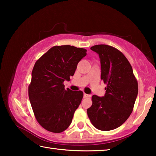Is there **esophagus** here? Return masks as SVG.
Here are the masks:
<instances>
[{"label": "esophagus", "instance_id": "1", "mask_svg": "<svg viewBox=\"0 0 156 156\" xmlns=\"http://www.w3.org/2000/svg\"><path fill=\"white\" fill-rule=\"evenodd\" d=\"M91 97V95H89V94H87L84 93V98H90Z\"/></svg>", "mask_w": 156, "mask_h": 156}]
</instances>
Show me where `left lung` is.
<instances>
[{
    "label": "left lung",
    "mask_w": 156,
    "mask_h": 156,
    "mask_svg": "<svg viewBox=\"0 0 156 156\" xmlns=\"http://www.w3.org/2000/svg\"><path fill=\"white\" fill-rule=\"evenodd\" d=\"M91 49L99 55L101 80L107 87L104 96H92V105L87 112L96 129L113 130L130 116L138 93V82L131 64L119 50L107 44H97Z\"/></svg>",
    "instance_id": "8db88e82"
}]
</instances>
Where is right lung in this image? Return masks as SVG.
Returning a JSON list of instances; mask_svg holds the SVG:
<instances>
[{"instance_id":"1","label":"right lung","mask_w":156,"mask_h":156,"mask_svg":"<svg viewBox=\"0 0 156 156\" xmlns=\"http://www.w3.org/2000/svg\"><path fill=\"white\" fill-rule=\"evenodd\" d=\"M87 50L54 46L36 62L29 85V98L38 122L46 130L61 133L70 124L83 97L82 91L65 89Z\"/></svg>"}]
</instances>
